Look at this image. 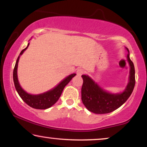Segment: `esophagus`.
Returning a JSON list of instances; mask_svg holds the SVG:
<instances>
[{"instance_id":"obj_1","label":"esophagus","mask_w":147,"mask_h":147,"mask_svg":"<svg viewBox=\"0 0 147 147\" xmlns=\"http://www.w3.org/2000/svg\"><path fill=\"white\" fill-rule=\"evenodd\" d=\"M84 73H85V70H84V69H81V68H80V69H78V70H77V74H78V76H82V74H84Z\"/></svg>"}]
</instances>
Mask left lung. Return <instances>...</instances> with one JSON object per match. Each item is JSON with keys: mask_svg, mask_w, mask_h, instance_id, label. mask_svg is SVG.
I'll use <instances>...</instances> for the list:
<instances>
[{"mask_svg": "<svg viewBox=\"0 0 147 147\" xmlns=\"http://www.w3.org/2000/svg\"><path fill=\"white\" fill-rule=\"evenodd\" d=\"M126 49L129 53L127 48ZM127 60L130 67L129 82L124 91L120 94H114L104 91L89 76H82V100L89 111L99 114L110 113L120 107L130 97L135 85V70L129 54L127 55Z\"/></svg>", "mask_w": 147, "mask_h": 147, "instance_id": "1", "label": "left lung"}]
</instances>
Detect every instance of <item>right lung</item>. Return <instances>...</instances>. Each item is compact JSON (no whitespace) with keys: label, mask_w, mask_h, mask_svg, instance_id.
<instances>
[{"label":"right lung","mask_w":147,"mask_h":147,"mask_svg":"<svg viewBox=\"0 0 147 147\" xmlns=\"http://www.w3.org/2000/svg\"><path fill=\"white\" fill-rule=\"evenodd\" d=\"M29 45V43H28L27 47L23 49L20 53L19 57H18L17 61H16L15 67L13 70V81L15 84V86L16 90L19 94L20 97L22 98V100L25 102L27 105H29L31 107L35 108V109L44 110L47 109L51 107L54 104H55L60 96L61 95L62 92L65 87V86L71 81L72 78H74L76 74H73L67 76L65 78L63 81L60 82L58 85L49 91L45 92L43 94H38V95H32V94H28L26 92L23 88L21 87L20 84L18 81L17 78V67H18V62H19V57L23 52L27 49L28 46Z\"/></svg>","instance_id":"obj_1"}]
</instances>
